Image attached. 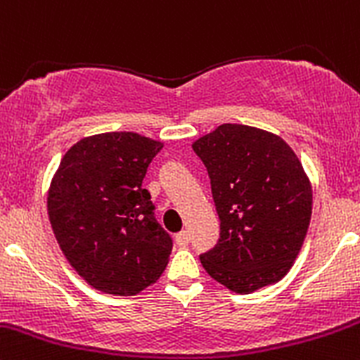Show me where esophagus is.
<instances>
[{"label": "esophagus", "mask_w": 360, "mask_h": 360, "mask_svg": "<svg viewBox=\"0 0 360 360\" xmlns=\"http://www.w3.org/2000/svg\"><path fill=\"white\" fill-rule=\"evenodd\" d=\"M188 240H191V236H188V232H185V231H181V232H179V234L175 236V243L179 244L180 248L187 246Z\"/></svg>", "instance_id": "34e87169"}]
</instances>
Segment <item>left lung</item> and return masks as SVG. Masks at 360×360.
I'll use <instances>...</instances> for the list:
<instances>
[{"label": "left lung", "instance_id": "8db88e82", "mask_svg": "<svg viewBox=\"0 0 360 360\" xmlns=\"http://www.w3.org/2000/svg\"><path fill=\"white\" fill-rule=\"evenodd\" d=\"M206 166L220 239L201 263L217 283L253 292L290 272L312 214V187L281 136L221 124L192 146Z\"/></svg>", "mask_w": 360, "mask_h": 360}]
</instances>
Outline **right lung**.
<instances>
[{"label":"right lung","instance_id":"right-lung-1","mask_svg":"<svg viewBox=\"0 0 360 360\" xmlns=\"http://www.w3.org/2000/svg\"><path fill=\"white\" fill-rule=\"evenodd\" d=\"M161 149L155 140L114 131L79 140L62 158L48 217L62 253L95 290L136 295L168 265L173 239L142 187Z\"/></svg>","mask_w":360,"mask_h":360}]
</instances>
